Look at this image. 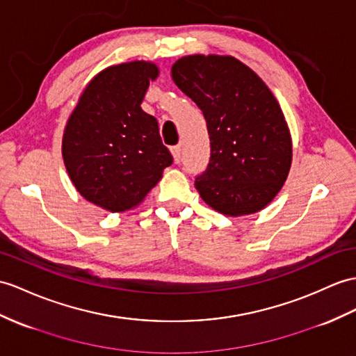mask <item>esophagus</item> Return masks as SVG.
Returning a JSON list of instances; mask_svg holds the SVG:
<instances>
[{"mask_svg":"<svg viewBox=\"0 0 356 356\" xmlns=\"http://www.w3.org/2000/svg\"><path fill=\"white\" fill-rule=\"evenodd\" d=\"M170 152H172V155H173V160H175V163H178L179 159H181V146H179V145L172 146Z\"/></svg>","mask_w":356,"mask_h":356,"instance_id":"34e87169","label":"esophagus"}]
</instances>
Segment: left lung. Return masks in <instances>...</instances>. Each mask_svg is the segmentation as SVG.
Instances as JSON below:
<instances>
[{
	"label": "left lung",
	"instance_id": "obj_1",
	"mask_svg": "<svg viewBox=\"0 0 356 356\" xmlns=\"http://www.w3.org/2000/svg\"><path fill=\"white\" fill-rule=\"evenodd\" d=\"M172 80L202 110L211 155L195 179L205 201L225 216L257 213L278 195L291 166V136L270 89L231 56H187Z\"/></svg>",
	"mask_w": 356,
	"mask_h": 356
}]
</instances>
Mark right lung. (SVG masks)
Wrapping results in <instances>:
<instances>
[{
  "label": "right lung",
  "mask_w": 356,
  "mask_h": 356,
  "mask_svg": "<svg viewBox=\"0 0 356 356\" xmlns=\"http://www.w3.org/2000/svg\"><path fill=\"white\" fill-rule=\"evenodd\" d=\"M157 76L159 67L143 60L104 69L67 119L62 154L69 178L86 201L107 211L137 207L173 161L157 119L140 107Z\"/></svg>",
  "instance_id": "obj_1"
}]
</instances>
